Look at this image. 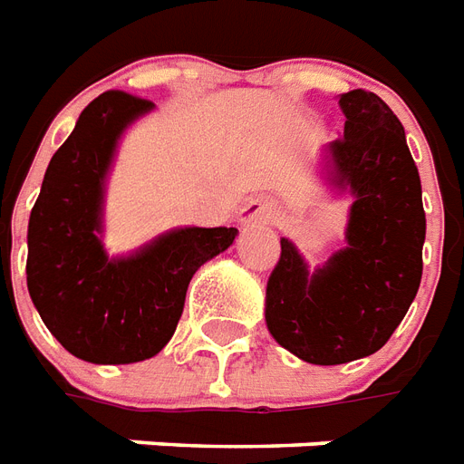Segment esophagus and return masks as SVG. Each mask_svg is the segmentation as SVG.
I'll use <instances>...</instances> for the list:
<instances>
[{
    "label": "esophagus",
    "mask_w": 464,
    "mask_h": 464,
    "mask_svg": "<svg viewBox=\"0 0 464 464\" xmlns=\"http://www.w3.org/2000/svg\"><path fill=\"white\" fill-rule=\"evenodd\" d=\"M274 218H276V205L271 203L269 198H254V200H249V203L245 205V210L239 215V219H242L245 225H256V222L266 225V222H271Z\"/></svg>",
    "instance_id": "1"
}]
</instances>
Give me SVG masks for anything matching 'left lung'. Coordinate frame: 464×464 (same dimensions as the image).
<instances>
[{
    "mask_svg": "<svg viewBox=\"0 0 464 464\" xmlns=\"http://www.w3.org/2000/svg\"><path fill=\"white\" fill-rule=\"evenodd\" d=\"M344 134L325 149L330 186L350 193L347 246L311 274L294 242L266 284V325L311 364H344L382 350L416 298L426 212L399 117L367 90L340 95Z\"/></svg>",
    "mask_w": 464,
    "mask_h": 464,
    "instance_id": "1",
    "label": "left lung"
}]
</instances>
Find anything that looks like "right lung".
Segmentation results:
<instances>
[{
  "label": "right lung",
  "mask_w": 464,
  "mask_h": 464,
  "mask_svg": "<svg viewBox=\"0 0 464 464\" xmlns=\"http://www.w3.org/2000/svg\"><path fill=\"white\" fill-rule=\"evenodd\" d=\"M153 102L110 90L87 104L53 153L29 218L26 284L65 350L92 364H131L166 347L190 278L235 242V227L166 232L131 256L102 246L104 180L121 131Z\"/></svg>",
  "instance_id": "right-lung-1"
}]
</instances>
